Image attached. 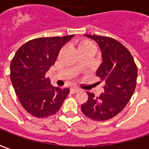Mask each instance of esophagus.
I'll return each instance as SVG.
<instances>
[{"label": "esophagus", "instance_id": "1", "mask_svg": "<svg viewBox=\"0 0 149 149\" xmlns=\"http://www.w3.org/2000/svg\"><path fill=\"white\" fill-rule=\"evenodd\" d=\"M80 91L79 88H77V87H72L71 88V92L72 93H77V92H78Z\"/></svg>", "mask_w": 149, "mask_h": 149}]
</instances>
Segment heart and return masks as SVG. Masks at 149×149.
I'll return each mask as SVG.
<instances>
[{"mask_svg": "<svg viewBox=\"0 0 149 149\" xmlns=\"http://www.w3.org/2000/svg\"><path fill=\"white\" fill-rule=\"evenodd\" d=\"M88 45H92V43L91 42L90 40H87V39H85L82 40L79 44V47H83V46H88Z\"/></svg>", "mask_w": 149, "mask_h": 149, "instance_id": "heart-1", "label": "heart"}]
</instances>
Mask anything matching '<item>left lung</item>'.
Returning <instances> with one entry per match:
<instances>
[{
	"instance_id": "left-lung-1",
	"label": "left lung",
	"mask_w": 149,
	"mask_h": 149,
	"mask_svg": "<svg viewBox=\"0 0 149 149\" xmlns=\"http://www.w3.org/2000/svg\"><path fill=\"white\" fill-rule=\"evenodd\" d=\"M86 36L100 46L103 63L96 76L105 81V86L99 96L86 91L88 100L81 105V111L91 120H107L118 115L130 100L135 90L138 68L130 52L116 39L94 34Z\"/></svg>"
}]
</instances>
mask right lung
<instances>
[{"instance_id": "obj_1", "label": "right lung", "mask_w": 149, "mask_h": 149, "mask_svg": "<svg viewBox=\"0 0 149 149\" xmlns=\"http://www.w3.org/2000/svg\"><path fill=\"white\" fill-rule=\"evenodd\" d=\"M74 35L37 38L23 44L10 63V80L24 109L45 118L56 114L69 88L53 86L45 74L54 64L60 49Z\"/></svg>"}]
</instances>
